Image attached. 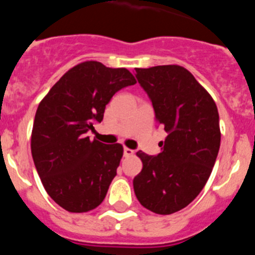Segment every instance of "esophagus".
Here are the masks:
<instances>
[{"label": "esophagus", "instance_id": "obj_1", "mask_svg": "<svg viewBox=\"0 0 255 255\" xmlns=\"http://www.w3.org/2000/svg\"><path fill=\"white\" fill-rule=\"evenodd\" d=\"M134 154V150L132 149H130V148H124V155H125V157H130V155H132Z\"/></svg>", "mask_w": 255, "mask_h": 255}]
</instances>
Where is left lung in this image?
<instances>
[{
  "instance_id": "left-lung-1",
  "label": "left lung",
  "mask_w": 255,
  "mask_h": 255,
  "mask_svg": "<svg viewBox=\"0 0 255 255\" xmlns=\"http://www.w3.org/2000/svg\"><path fill=\"white\" fill-rule=\"evenodd\" d=\"M135 73L168 134L157 155L136 153L143 168L132 181L135 195L144 208L171 215L190 204L209 179L221 144L217 106L185 67H136Z\"/></svg>"
}]
</instances>
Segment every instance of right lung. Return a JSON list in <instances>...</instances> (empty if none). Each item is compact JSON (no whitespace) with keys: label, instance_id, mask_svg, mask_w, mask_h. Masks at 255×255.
Listing matches in <instances>:
<instances>
[{"label":"right lung","instance_id":"right-lung-1","mask_svg":"<svg viewBox=\"0 0 255 255\" xmlns=\"http://www.w3.org/2000/svg\"><path fill=\"white\" fill-rule=\"evenodd\" d=\"M136 83L125 67L78 64L40 101L31 130V155L47 194L67 212L84 213L105 199L124 154L121 144L87 136L103 120L114 94Z\"/></svg>","mask_w":255,"mask_h":255}]
</instances>
